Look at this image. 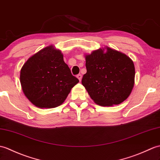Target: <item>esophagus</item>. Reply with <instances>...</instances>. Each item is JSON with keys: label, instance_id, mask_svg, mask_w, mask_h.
<instances>
[{"label": "esophagus", "instance_id": "obj_1", "mask_svg": "<svg viewBox=\"0 0 160 160\" xmlns=\"http://www.w3.org/2000/svg\"><path fill=\"white\" fill-rule=\"evenodd\" d=\"M77 78H78V80L80 81H81V80H82V75H81V74H78V75H77Z\"/></svg>", "mask_w": 160, "mask_h": 160}]
</instances>
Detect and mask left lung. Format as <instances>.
I'll use <instances>...</instances> for the list:
<instances>
[{"label": "left lung", "instance_id": "left-lung-1", "mask_svg": "<svg viewBox=\"0 0 160 160\" xmlns=\"http://www.w3.org/2000/svg\"><path fill=\"white\" fill-rule=\"evenodd\" d=\"M85 60L87 73L82 84L95 103L112 106L129 97L135 79L134 64L130 58L106 47L85 54Z\"/></svg>", "mask_w": 160, "mask_h": 160}]
</instances>
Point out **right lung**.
<instances>
[{
  "label": "right lung",
  "mask_w": 160,
  "mask_h": 160,
  "mask_svg": "<svg viewBox=\"0 0 160 160\" xmlns=\"http://www.w3.org/2000/svg\"><path fill=\"white\" fill-rule=\"evenodd\" d=\"M20 83L26 97L40 108H52L65 102L71 89L79 82L53 46L33 54L22 66Z\"/></svg>",
  "instance_id": "right-lung-1"
}]
</instances>
